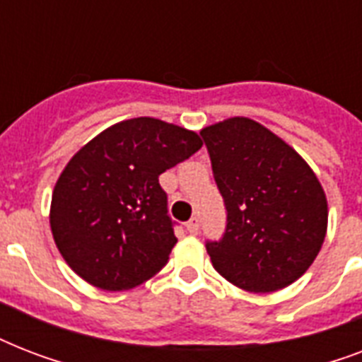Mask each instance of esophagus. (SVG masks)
Returning a JSON list of instances; mask_svg holds the SVG:
<instances>
[{"label": "esophagus", "mask_w": 362, "mask_h": 362, "mask_svg": "<svg viewBox=\"0 0 362 362\" xmlns=\"http://www.w3.org/2000/svg\"><path fill=\"white\" fill-rule=\"evenodd\" d=\"M186 229L192 233V235H197V233H199V218H192V220L187 221Z\"/></svg>", "instance_id": "obj_1"}]
</instances>
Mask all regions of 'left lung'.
<instances>
[{"instance_id":"obj_1","label":"left lung","mask_w":362,"mask_h":362,"mask_svg":"<svg viewBox=\"0 0 362 362\" xmlns=\"http://www.w3.org/2000/svg\"><path fill=\"white\" fill-rule=\"evenodd\" d=\"M226 201L223 238L206 242L214 269L252 293L291 286L327 235V197L310 165L259 122L235 116L201 129Z\"/></svg>"}]
</instances>
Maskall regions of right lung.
I'll return each mask as SVG.
<instances>
[{"mask_svg": "<svg viewBox=\"0 0 362 362\" xmlns=\"http://www.w3.org/2000/svg\"><path fill=\"white\" fill-rule=\"evenodd\" d=\"M201 146L195 131L150 116L118 122L84 144L62 170L50 203L65 263L107 291L158 274L178 242L159 175Z\"/></svg>", "mask_w": 362, "mask_h": 362, "instance_id": "obj_1", "label": "right lung"}]
</instances>
